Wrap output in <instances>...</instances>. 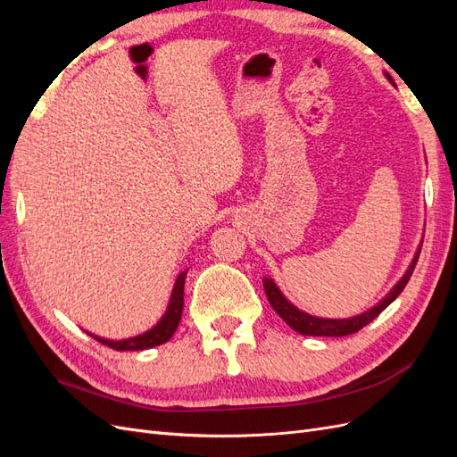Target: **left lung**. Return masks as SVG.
<instances>
[{"label": "left lung", "mask_w": 457, "mask_h": 457, "mask_svg": "<svg viewBox=\"0 0 457 457\" xmlns=\"http://www.w3.org/2000/svg\"><path fill=\"white\" fill-rule=\"evenodd\" d=\"M391 79V76H386ZM421 253V245L420 250L416 253V257H413L410 269L406 270V274L400 278V282L391 289L389 294H386L376 307L366 311L364 314H358V316H353V318H345V320H329V318H318V316H311L307 312H301L299 309H295L292 303H289L282 294L280 289L274 286V282L270 278H262V287H265V294H267V299L270 303V307L278 312V316L282 318V320L289 326L294 328L295 331H299V334L303 336H322V337H343V336H351V334H356L358 329H362L364 326H368L371 320H376V318L379 316V312L383 309H386L391 305V303L403 294V289L406 287L410 276L413 272V269H416L418 265V257Z\"/></svg>", "instance_id": "1"}]
</instances>
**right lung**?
<instances>
[{
    "mask_svg": "<svg viewBox=\"0 0 457 457\" xmlns=\"http://www.w3.org/2000/svg\"><path fill=\"white\" fill-rule=\"evenodd\" d=\"M185 276H187V272L177 276L168 312H165L162 320L154 328H152L150 331H146V334L131 337V339H126V341H108V339H101V337H95V336H91V337H95L96 341L106 345V347L114 349V351H145V349L156 347V345H162L165 341H170L171 336L175 334L179 322H181L183 303H185V297H183L185 295V292H183Z\"/></svg>",
    "mask_w": 457,
    "mask_h": 457,
    "instance_id": "1",
    "label": "right lung"
}]
</instances>
